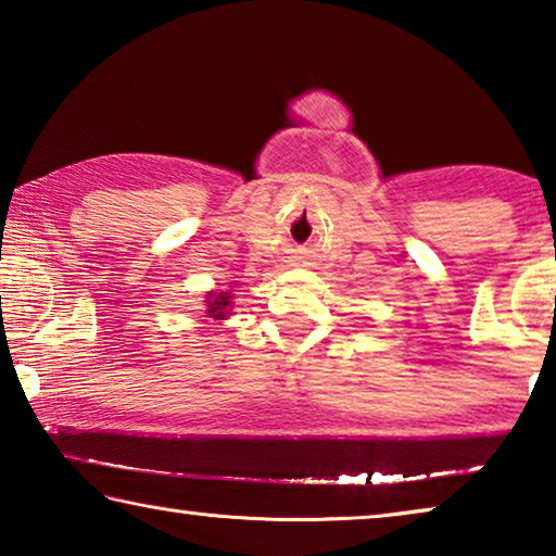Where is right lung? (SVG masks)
Here are the masks:
<instances>
[{"label":"right lung","mask_w":556,"mask_h":556,"mask_svg":"<svg viewBox=\"0 0 556 556\" xmlns=\"http://www.w3.org/2000/svg\"><path fill=\"white\" fill-rule=\"evenodd\" d=\"M228 299L230 296H225V294H218V296L211 294V299H208V314L215 316V318H223L225 316V306L230 304Z\"/></svg>","instance_id":"add662e5"}]
</instances>
